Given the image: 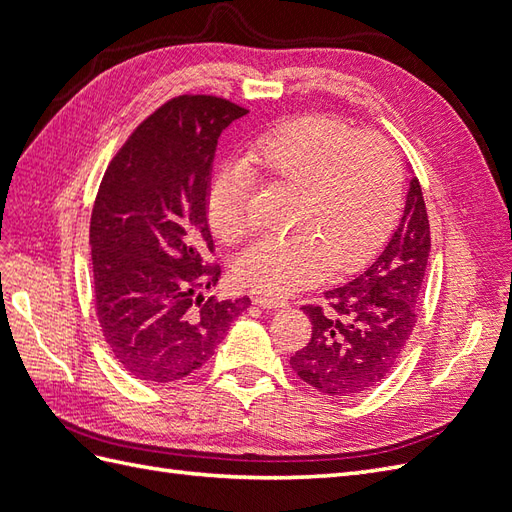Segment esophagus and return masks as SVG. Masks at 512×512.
<instances>
[{"instance_id": "34e87169", "label": "esophagus", "mask_w": 512, "mask_h": 512, "mask_svg": "<svg viewBox=\"0 0 512 512\" xmlns=\"http://www.w3.org/2000/svg\"><path fill=\"white\" fill-rule=\"evenodd\" d=\"M252 301H254L256 305H260L262 309H280V307L286 305V303L280 301V299H269V297H254Z\"/></svg>"}]
</instances>
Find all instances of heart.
Wrapping results in <instances>:
<instances>
[{"mask_svg":"<svg viewBox=\"0 0 512 512\" xmlns=\"http://www.w3.org/2000/svg\"><path fill=\"white\" fill-rule=\"evenodd\" d=\"M243 164L224 168L207 192L209 226L228 245L247 230L252 175L299 190L292 220L299 232L262 237L235 260V282L252 292L286 297L329 269H359L399 218L404 177L395 149L378 134H354L344 121L292 119L254 143Z\"/></svg>","mask_w":512,"mask_h":512,"instance_id":"heart-1","label":"heart"}]
</instances>
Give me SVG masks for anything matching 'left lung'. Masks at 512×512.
Instances as JSON below:
<instances>
[{"label": "left lung", "mask_w": 512, "mask_h": 512, "mask_svg": "<svg viewBox=\"0 0 512 512\" xmlns=\"http://www.w3.org/2000/svg\"><path fill=\"white\" fill-rule=\"evenodd\" d=\"M429 220L416 177L384 250L350 282L324 290V307H303L309 344L290 356L297 376L331 397L359 395L391 374L416 324L429 258Z\"/></svg>", "instance_id": "left-lung-1"}]
</instances>
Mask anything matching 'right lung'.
<instances>
[{"instance_id":"add662e5","label":"right lung","mask_w":512,"mask_h":512,"mask_svg":"<svg viewBox=\"0 0 512 512\" xmlns=\"http://www.w3.org/2000/svg\"><path fill=\"white\" fill-rule=\"evenodd\" d=\"M247 111L213 96L158 108L123 145L96 196L89 245L98 320L130 376L168 384L203 367L250 299H205L220 267L207 224L220 134Z\"/></svg>"}]
</instances>
